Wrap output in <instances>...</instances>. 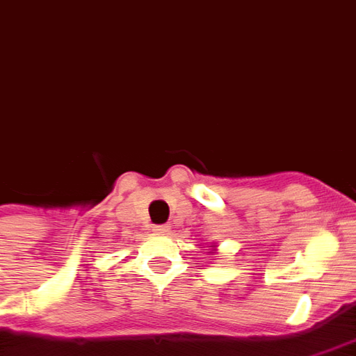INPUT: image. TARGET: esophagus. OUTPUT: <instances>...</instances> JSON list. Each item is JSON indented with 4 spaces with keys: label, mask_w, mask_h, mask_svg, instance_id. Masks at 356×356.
Here are the masks:
<instances>
[{
    "label": "esophagus",
    "mask_w": 356,
    "mask_h": 356,
    "mask_svg": "<svg viewBox=\"0 0 356 356\" xmlns=\"http://www.w3.org/2000/svg\"><path fill=\"white\" fill-rule=\"evenodd\" d=\"M153 232H155V233H167L168 227H167V225H153Z\"/></svg>",
    "instance_id": "obj_1"
}]
</instances>
